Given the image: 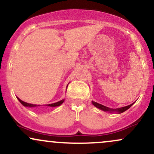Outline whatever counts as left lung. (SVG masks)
Segmentation results:
<instances>
[{
  "label": "left lung",
  "instance_id": "1",
  "mask_svg": "<svg viewBox=\"0 0 154 154\" xmlns=\"http://www.w3.org/2000/svg\"><path fill=\"white\" fill-rule=\"evenodd\" d=\"M92 103H93L95 107L100 109V110H103L104 111H109V112H111H111H118L119 114H121V113L124 112V111L128 110L129 108L131 107L132 106V104H133V103H132V104H130V105L127 106L118 108V109H111V108L106 107V106H105L101 105V104L98 103H96V102H94V101H92Z\"/></svg>",
  "mask_w": 154,
  "mask_h": 154
}]
</instances>
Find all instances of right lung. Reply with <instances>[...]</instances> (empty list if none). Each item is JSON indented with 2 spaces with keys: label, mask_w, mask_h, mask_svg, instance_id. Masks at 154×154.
<instances>
[{
  "label": "right lung",
  "mask_w": 154,
  "mask_h": 154,
  "mask_svg": "<svg viewBox=\"0 0 154 154\" xmlns=\"http://www.w3.org/2000/svg\"><path fill=\"white\" fill-rule=\"evenodd\" d=\"M18 100H19V102H20L22 104L23 106H26V107H35V106H38V105H35V104H31V103H26V102L23 101L21 99H19V98ZM63 101H64V99L60 100V101H58L56 102V103H51V104H48L46 105L47 106H51V107H56V106H59L61 104H62L63 103Z\"/></svg>",
  "instance_id": "obj_1"
}]
</instances>
